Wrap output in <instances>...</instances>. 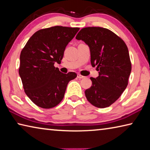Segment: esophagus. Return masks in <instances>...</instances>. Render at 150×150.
<instances>
[{
  "label": "esophagus",
  "mask_w": 150,
  "mask_h": 150,
  "mask_svg": "<svg viewBox=\"0 0 150 150\" xmlns=\"http://www.w3.org/2000/svg\"><path fill=\"white\" fill-rule=\"evenodd\" d=\"M77 77H78V78H79V79H82V78H84V76H83L80 74H78V76H77Z\"/></svg>",
  "instance_id": "1"
}]
</instances>
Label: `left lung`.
Wrapping results in <instances>:
<instances>
[{
	"instance_id": "left-lung-1",
	"label": "left lung",
	"mask_w": 150,
	"mask_h": 150,
	"mask_svg": "<svg viewBox=\"0 0 150 150\" xmlns=\"http://www.w3.org/2000/svg\"><path fill=\"white\" fill-rule=\"evenodd\" d=\"M76 39L90 47L91 64L99 71L98 77L90 78L92 85L85 91L86 98L98 108L109 107L128 83L132 64L127 45L112 31L101 27L82 28Z\"/></svg>"
}]
</instances>
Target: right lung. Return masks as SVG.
Listing matches in <instances>:
<instances>
[{
	"label": "right lung",
	"mask_w": 150,
	"mask_h": 150,
	"mask_svg": "<svg viewBox=\"0 0 150 150\" xmlns=\"http://www.w3.org/2000/svg\"><path fill=\"white\" fill-rule=\"evenodd\" d=\"M79 28L63 26L41 29L29 39L20 53L19 74L23 90L36 105L51 109L62 100L75 72L63 74L54 67L60 64L68 43Z\"/></svg>",
	"instance_id": "right-lung-1"
}]
</instances>
